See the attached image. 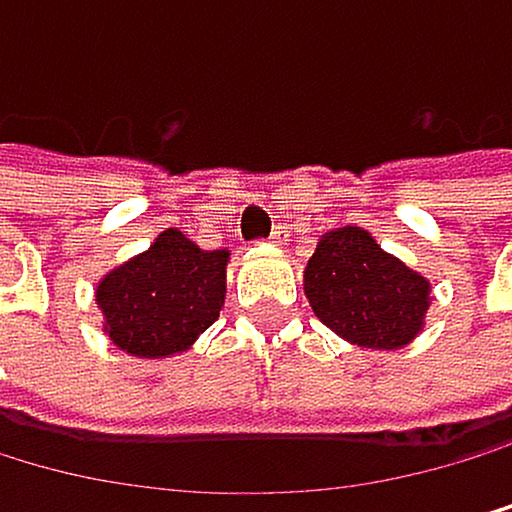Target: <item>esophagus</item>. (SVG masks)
<instances>
[{"label":"esophagus","mask_w":512,"mask_h":512,"mask_svg":"<svg viewBox=\"0 0 512 512\" xmlns=\"http://www.w3.org/2000/svg\"><path fill=\"white\" fill-rule=\"evenodd\" d=\"M285 237H288V230H285V227H275V230H272V237H269V243L282 246V243H285Z\"/></svg>","instance_id":"34e87169"}]
</instances>
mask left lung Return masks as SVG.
Masks as SVG:
<instances>
[{
    "label": "left lung",
    "instance_id": "left-lung-1",
    "mask_svg": "<svg viewBox=\"0 0 512 512\" xmlns=\"http://www.w3.org/2000/svg\"><path fill=\"white\" fill-rule=\"evenodd\" d=\"M304 295L336 336L365 349H404L430 311V282L362 227L323 234L307 259Z\"/></svg>",
    "mask_w": 512,
    "mask_h": 512
}]
</instances>
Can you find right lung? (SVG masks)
Listing matches in <instances>:
<instances>
[{
  "label": "right lung",
  "instance_id": "1",
  "mask_svg": "<svg viewBox=\"0 0 512 512\" xmlns=\"http://www.w3.org/2000/svg\"><path fill=\"white\" fill-rule=\"evenodd\" d=\"M227 259L230 250H201L182 230H163L95 288L108 340L140 359L185 352L221 314Z\"/></svg>",
  "mask_w": 512,
  "mask_h": 512
}]
</instances>
